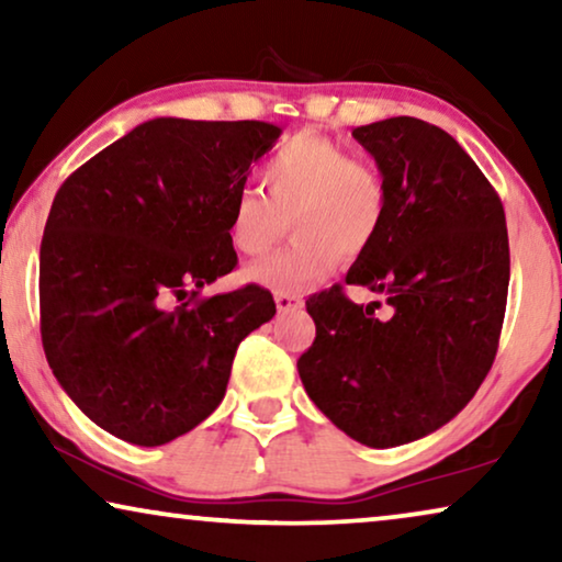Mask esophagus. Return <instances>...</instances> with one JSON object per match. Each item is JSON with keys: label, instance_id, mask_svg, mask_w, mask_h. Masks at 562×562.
Segmentation results:
<instances>
[{"label": "esophagus", "instance_id": "esophagus-1", "mask_svg": "<svg viewBox=\"0 0 562 562\" xmlns=\"http://www.w3.org/2000/svg\"><path fill=\"white\" fill-rule=\"evenodd\" d=\"M302 299L296 294H286V291H279L276 294V310L279 312H294V310H302Z\"/></svg>", "mask_w": 562, "mask_h": 562}]
</instances>
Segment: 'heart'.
<instances>
[{"label": "heart", "instance_id": "obj_1", "mask_svg": "<svg viewBox=\"0 0 562 562\" xmlns=\"http://www.w3.org/2000/svg\"><path fill=\"white\" fill-rule=\"evenodd\" d=\"M260 187L237 191L229 204L227 235L240 256L273 248L294 225V243L258 260L245 279L271 291H304L333 271L337 258L371 248L386 220L389 191L371 160L319 133L283 140L260 168Z\"/></svg>", "mask_w": 562, "mask_h": 562}]
</instances>
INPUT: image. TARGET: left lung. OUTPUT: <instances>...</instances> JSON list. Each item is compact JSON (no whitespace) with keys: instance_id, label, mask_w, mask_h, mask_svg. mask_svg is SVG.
<instances>
[{"instance_id":"left-lung-1","label":"left lung","mask_w":562,"mask_h":562,"mask_svg":"<svg viewBox=\"0 0 562 562\" xmlns=\"http://www.w3.org/2000/svg\"><path fill=\"white\" fill-rule=\"evenodd\" d=\"M389 191L386 220L342 286L310 296L317 325L299 375L317 409L368 448L419 440L471 402L496 358L509 291L502 199L445 130L391 117L352 130Z\"/></svg>"}]
</instances>
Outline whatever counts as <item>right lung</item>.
Returning <instances> with one entry per match:
<instances>
[{"mask_svg":"<svg viewBox=\"0 0 562 562\" xmlns=\"http://www.w3.org/2000/svg\"><path fill=\"white\" fill-rule=\"evenodd\" d=\"M281 127L156 117L68 176L41 245V335L71 402L156 448L217 409L271 291L199 296L229 273V204Z\"/></svg>","mask_w":562,"mask_h":562,"instance_id":"add662e5","label":"right lung"}]
</instances>
